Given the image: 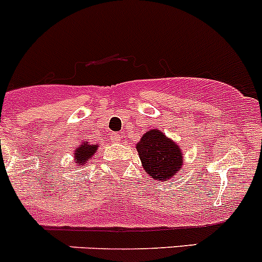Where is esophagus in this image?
I'll list each match as a JSON object with an SVG mask.
<instances>
[{
	"label": "esophagus",
	"mask_w": 262,
	"mask_h": 262,
	"mask_svg": "<svg viewBox=\"0 0 262 262\" xmlns=\"http://www.w3.org/2000/svg\"><path fill=\"white\" fill-rule=\"evenodd\" d=\"M111 140L112 142H120L121 141V135L118 132H113L111 135Z\"/></svg>",
	"instance_id": "1"
}]
</instances>
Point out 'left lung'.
<instances>
[{
  "label": "left lung",
  "mask_w": 262,
  "mask_h": 262,
  "mask_svg": "<svg viewBox=\"0 0 262 262\" xmlns=\"http://www.w3.org/2000/svg\"><path fill=\"white\" fill-rule=\"evenodd\" d=\"M136 150L145 171L155 180L168 182L183 170L182 149L160 130L146 131Z\"/></svg>",
  "instance_id": "left-lung-1"
}]
</instances>
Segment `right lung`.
<instances>
[{"label": "right lung", "mask_w": 262, "mask_h": 262, "mask_svg": "<svg viewBox=\"0 0 262 262\" xmlns=\"http://www.w3.org/2000/svg\"><path fill=\"white\" fill-rule=\"evenodd\" d=\"M97 147H98V145H90L88 142H82L77 147V150L74 151V158L77 166L84 165L85 161L91 160L92 156L96 154Z\"/></svg>", "instance_id": "1"}]
</instances>
